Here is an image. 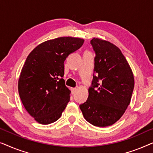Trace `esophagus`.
Masks as SVG:
<instances>
[{
	"label": "esophagus",
	"mask_w": 153,
	"mask_h": 153,
	"mask_svg": "<svg viewBox=\"0 0 153 153\" xmlns=\"http://www.w3.org/2000/svg\"><path fill=\"white\" fill-rule=\"evenodd\" d=\"M76 88H71V91H72V94H74L75 93V91H76Z\"/></svg>",
	"instance_id": "1"
}]
</instances>
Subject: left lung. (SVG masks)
I'll return each instance as SVG.
<instances>
[{"label":"left lung","instance_id":"obj_1","mask_svg":"<svg viewBox=\"0 0 153 153\" xmlns=\"http://www.w3.org/2000/svg\"><path fill=\"white\" fill-rule=\"evenodd\" d=\"M91 43L96 53V75L93 86L88 89L87 101L79 107L91 124L107 127L123 116L130 103L134 79L128 62L117 46L95 37Z\"/></svg>","mask_w":153,"mask_h":153}]
</instances>
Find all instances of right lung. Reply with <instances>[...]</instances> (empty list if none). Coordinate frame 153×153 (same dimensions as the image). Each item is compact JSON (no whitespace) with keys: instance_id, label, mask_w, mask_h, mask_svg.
<instances>
[{"instance_id":"1","label":"right lung","mask_w":153,"mask_h":153,"mask_svg":"<svg viewBox=\"0 0 153 153\" xmlns=\"http://www.w3.org/2000/svg\"><path fill=\"white\" fill-rule=\"evenodd\" d=\"M84 39L60 37L37 45L29 53L18 81L23 105L39 124L55 122L70 101L71 91L65 85L64 61L79 49Z\"/></svg>"}]
</instances>
